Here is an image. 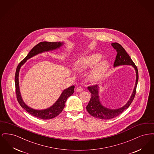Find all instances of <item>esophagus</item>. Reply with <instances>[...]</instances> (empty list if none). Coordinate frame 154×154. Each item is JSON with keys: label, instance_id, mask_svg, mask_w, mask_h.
I'll use <instances>...</instances> for the list:
<instances>
[{"label": "esophagus", "instance_id": "1", "mask_svg": "<svg viewBox=\"0 0 154 154\" xmlns=\"http://www.w3.org/2000/svg\"><path fill=\"white\" fill-rule=\"evenodd\" d=\"M82 91H83V88H81V87H79V88H76V89H75V91H76V92H81Z\"/></svg>", "mask_w": 154, "mask_h": 154}]
</instances>
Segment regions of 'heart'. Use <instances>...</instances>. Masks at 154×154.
Returning a JSON list of instances; mask_svg holds the SVG:
<instances>
[{"mask_svg": "<svg viewBox=\"0 0 154 154\" xmlns=\"http://www.w3.org/2000/svg\"><path fill=\"white\" fill-rule=\"evenodd\" d=\"M101 59L102 55L99 54L81 57L75 62V69L80 73H85L94 68L88 74V80L95 82L102 78L108 68V63L105 61L98 63Z\"/></svg>", "mask_w": 154, "mask_h": 154, "instance_id": "heart-1", "label": "heart"}]
</instances>
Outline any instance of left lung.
I'll return each mask as SVG.
<instances>
[{
	"mask_svg": "<svg viewBox=\"0 0 154 154\" xmlns=\"http://www.w3.org/2000/svg\"><path fill=\"white\" fill-rule=\"evenodd\" d=\"M111 45L117 52L116 60L114 63V67H117L120 65H132L136 70V80L135 86L130 99L125 106L118 109H110L104 107L101 104L99 100V86L97 85L88 87V89L91 93V97L86 107L87 110L89 114L94 117L102 119H109L117 117L118 116H119L124 110L127 109L129 107L136 95V87L139 80V73L137 66H136L132 59L131 58L122 46L117 43H112Z\"/></svg>",
	"mask_w": 154,
	"mask_h": 154,
	"instance_id": "obj_1",
	"label": "left lung"
}]
</instances>
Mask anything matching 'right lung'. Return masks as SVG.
<instances>
[{
  "mask_svg": "<svg viewBox=\"0 0 154 154\" xmlns=\"http://www.w3.org/2000/svg\"><path fill=\"white\" fill-rule=\"evenodd\" d=\"M63 43L60 42H40L38 44L36 45L30 50L28 55L18 64L17 67L15 75V84L17 100L23 109H24L27 112H28L29 114L34 117L43 119H49L58 116L64 109L65 104L67 98L73 94L74 86H71L65 89L60 96V97H59L58 99L57 100V102L48 109L42 110H35L28 107L25 103L23 102L22 100L20 91L18 79L20 68L28 59H30L36 55L37 54L43 52L49 51L54 50H56L57 48H59L60 47H61Z\"/></svg>",
  "mask_w": 154,
  "mask_h": 154,
  "instance_id": "1",
  "label": "right lung"
}]
</instances>
